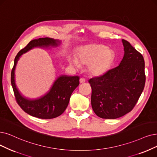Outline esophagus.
<instances>
[{"label": "esophagus", "mask_w": 157, "mask_h": 157, "mask_svg": "<svg viewBox=\"0 0 157 157\" xmlns=\"http://www.w3.org/2000/svg\"><path fill=\"white\" fill-rule=\"evenodd\" d=\"M86 82L85 78H80V83H84V82Z\"/></svg>", "instance_id": "esophagus-1"}]
</instances>
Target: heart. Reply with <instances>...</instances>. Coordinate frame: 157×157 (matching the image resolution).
<instances>
[{
    "label": "heart",
    "instance_id": "1",
    "mask_svg": "<svg viewBox=\"0 0 157 157\" xmlns=\"http://www.w3.org/2000/svg\"><path fill=\"white\" fill-rule=\"evenodd\" d=\"M78 61L82 64L87 65L90 72L93 75H100L107 71L115 59V53L107 46L97 44H91L81 46L78 51ZM76 59L70 58L71 65L79 67Z\"/></svg>",
    "mask_w": 157,
    "mask_h": 157
}]
</instances>
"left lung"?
Returning <instances> with one entry per match:
<instances>
[{
    "label": "left lung",
    "instance_id": "left-lung-1",
    "mask_svg": "<svg viewBox=\"0 0 157 157\" xmlns=\"http://www.w3.org/2000/svg\"><path fill=\"white\" fill-rule=\"evenodd\" d=\"M124 55L120 64L104 75L88 80L91 106L102 118L121 117L133 109L146 82L143 56L122 39Z\"/></svg>",
    "mask_w": 157,
    "mask_h": 157
}]
</instances>
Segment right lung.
<instances>
[{"label": "right lung", "instance_id": "add662e5", "mask_svg": "<svg viewBox=\"0 0 157 157\" xmlns=\"http://www.w3.org/2000/svg\"><path fill=\"white\" fill-rule=\"evenodd\" d=\"M61 42L59 40L48 37L35 39L30 41L15 57L14 66L11 74V86L18 104L24 111L33 117L50 119L57 117L63 113L67 107L73 91L79 85V77L60 75L55 80L52 87L45 95L35 99H31L24 97L16 86L15 70L17 62L22 55L34 48L57 47Z\"/></svg>", "mask_w": 157, "mask_h": 157}]
</instances>
